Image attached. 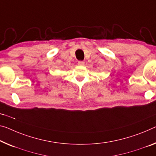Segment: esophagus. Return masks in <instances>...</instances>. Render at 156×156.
<instances>
[{
    "label": "esophagus",
    "mask_w": 156,
    "mask_h": 156,
    "mask_svg": "<svg viewBox=\"0 0 156 156\" xmlns=\"http://www.w3.org/2000/svg\"><path fill=\"white\" fill-rule=\"evenodd\" d=\"M77 64L79 65V66H83V65H84V62L82 61H78Z\"/></svg>",
    "instance_id": "1"
}]
</instances>
